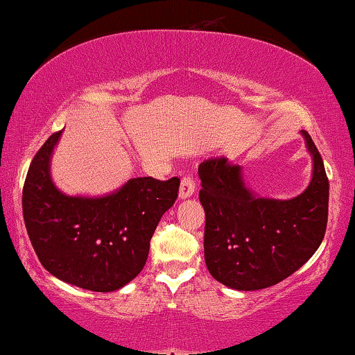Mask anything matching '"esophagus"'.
Listing matches in <instances>:
<instances>
[{
  "label": "esophagus",
  "mask_w": 355,
  "mask_h": 355,
  "mask_svg": "<svg viewBox=\"0 0 355 355\" xmlns=\"http://www.w3.org/2000/svg\"><path fill=\"white\" fill-rule=\"evenodd\" d=\"M196 191V182L191 175H184L182 178V183H180V197L182 199H188Z\"/></svg>",
  "instance_id": "1"
}]
</instances>
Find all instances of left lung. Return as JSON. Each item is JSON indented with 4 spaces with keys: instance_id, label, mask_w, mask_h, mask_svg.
Wrapping results in <instances>:
<instances>
[{
    "instance_id": "1",
    "label": "left lung",
    "mask_w": 355,
    "mask_h": 355,
    "mask_svg": "<svg viewBox=\"0 0 355 355\" xmlns=\"http://www.w3.org/2000/svg\"><path fill=\"white\" fill-rule=\"evenodd\" d=\"M313 156V178L290 200L261 199L245 188L239 166L225 158L199 166L205 209V263L213 277L241 291L279 284L320 248L327 227L329 180L320 152L302 130Z\"/></svg>"
}]
</instances>
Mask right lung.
<instances>
[{
  "instance_id": "right-lung-1",
  "label": "right lung",
  "mask_w": 355,
  "mask_h": 355,
  "mask_svg": "<svg viewBox=\"0 0 355 355\" xmlns=\"http://www.w3.org/2000/svg\"><path fill=\"white\" fill-rule=\"evenodd\" d=\"M61 133L39 148L23 186L29 241L42 266L59 280L98 293L119 290L146 266L150 239L177 200L180 178H131L98 199L65 196L50 177Z\"/></svg>"
}]
</instances>
